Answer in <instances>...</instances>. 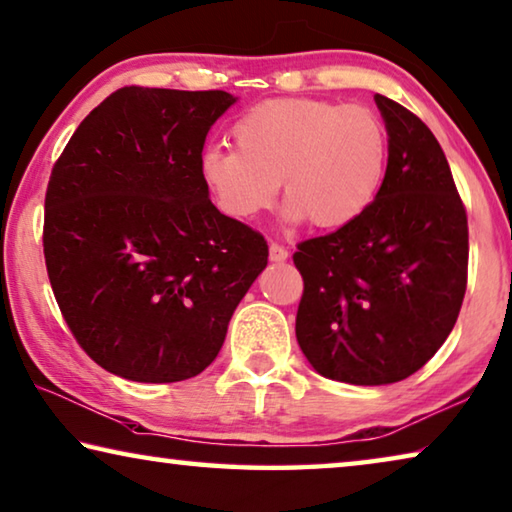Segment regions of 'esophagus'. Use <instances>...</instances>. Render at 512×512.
Returning <instances> with one entry per match:
<instances>
[{
  "instance_id": "34e87169",
  "label": "esophagus",
  "mask_w": 512,
  "mask_h": 512,
  "mask_svg": "<svg viewBox=\"0 0 512 512\" xmlns=\"http://www.w3.org/2000/svg\"><path fill=\"white\" fill-rule=\"evenodd\" d=\"M289 257V250L282 248L280 243H271L269 246V259L271 262H285V259Z\"/></svg>"
}]
</instances>
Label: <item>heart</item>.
Returning a JSON list of instances; mask_svg holds the SVG:
<instances>
[{
  "label": "heart",
  "mask_w": 512,
  "mask_h": 512,
  "mask_svg": "<svg viewBox=\"0 0 512 512\" xmlns=\"http://www.w3.org/2000/svg\"><path fill=\"white\" fill-rule=\"evenodd\" d=\"M230 145H207L198 170L218 207L234 218L269 209L285 182V218L321 230L346 227L376 200L387 166V132L364 104L262 102L234 123Z\"/></svg>",
  "instance_id": "obj_1"
}]
</instances>
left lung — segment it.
I'll list each match as a JSON object with an SVG mask.
<instances>
[{"mask_svg": "<svg viewBox=\"0 0 512 512\" xmlns=\"http://www.w3.org/2000/svg\"><path fill=\"white\" fill-rule=\"evenodd\" d=\"M387 170L358 221L294 253L305 289L300 351L316 373L389 385L433 358L456 326L467 289V214L440 143L385 95Z\"/></svg>", "mask_w": 512, "mask_h": 512, "instance_id": "8db88e82", "label": "left lung"}]
</instances>
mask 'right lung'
Returning a JSON list of instances; mask_svg holds the SVG:
<instances>
[{
  "label": "right lung",
  "instance_id": "add662e5",
  "mask_svg": "<svg viewBox=\"0 0 512 512\" xmlns=\"http://www.w3.org/2000/svg\"><path fill=\"white\" fill-rule=\"evenodd\" d=\"M234 102L225 91L120 88L52 168V291L79 346L120 378L177 383L205 371L269 262L262 234L218 212L198 170Z\"/></svg>",
  "mask_w": 512,
  "mask_h": 512
}]
</instances>
